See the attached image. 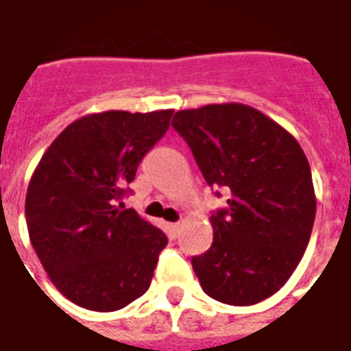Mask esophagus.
Here are the masks:
<instances>
[{
	"label": "esophagus",
	"mask_w": 351,
	"mask_h": 351,
	"mask_svg": "<svg viewBox=\"0 0 351 351\" xmlns=\"http://www.w3.org/2000/svg\"><path fill=\"white\" fill-rule=\"evenodd\" d=\"M180 230H182V224H180V222L169 224V232H171V235H173V237H176V235L180 234Z\"/></svg>",
	"instance_id": "obj_1"
}]
</instances>
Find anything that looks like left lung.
<instances>
[{
    "label": "left lung",
    "instance_id": "left-lung-1",
    "mask_svg": "<svg viewBox=\"0 0 351 351\" xmlns=\"http://www.w3.org/2000/svg\"><path fill=\"white\" fill-rule=\"evenodd\" d=\"M173 127L207 184L230 197L226 209L210 215V249L192 258L201 289L230 306L276 295L302 261L315 220L312 171L300 144L237 102L180 110Z\"/></svg>",
    "mask_w": 351,
    "mask_h": 351
}]
</instances>
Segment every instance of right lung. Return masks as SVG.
Listing matches in <instances>:
<instances>
[{
	"label": "right lung",
	"instance_id": "obj_1",
	"mask_svg": "<svg viewBox=\"0 0 351 351\" xmlns=\"http://www.w3.org/2000/svg\"><path fill=\"white\" fill-rule=\"evenodd\" d=\"M171 116L173 110H110L80 117L32 175V247L53 285L82 308L116 312L150 287L167 235L121 199L142 158L167 133Z\"/></svg>",
	"mask_w": 351,
	"mask_h": 351
}]
</instances>
